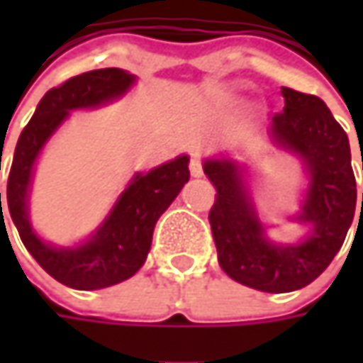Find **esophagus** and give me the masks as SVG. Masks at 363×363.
Returning <instances> with one entry per match:
<instances>
[{
	"label": "esophagus",
	"instance_id": "1",
	"mask_svg": "<svg viewBox=\"0 0 363 363\" xmlns=\"http://www.w3.org/2000/svg\"><path fill=\"white\" fill-rule=\"evenodd\" d=\"M189 174L194 175V177H202L203 175L202 161H200L198 155H191V160H189Z\"/></svg>",
	"mask_w": 363,
	"mask_h": 363
}]
</instances>
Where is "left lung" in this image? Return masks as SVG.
<instances>
[{
  "label": "left lung",
  "mask_w": 363,
  "mask_h": 363,
  "mask_svg": "<svg viewBox=\"0 0 363 363\" xmlns=\"http://www.w3.org/2000/svg\"><path fill=\"white\" fill-rule=\"evenodd\" d=\"M281 92L285 108L272 117V139L303 157L311 175L299 214L301 222L311 224L305 242H269L248 203L238 167L226 160L203 163V174L216 189L208 220L218 262L230 279L264 293H289L315 281L342 248L356 214V177L342 125L319 96L286 86Z\"/></svg>",
  "instance_id": "obj_1"
}]
</instances>
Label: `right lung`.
<instances>
[{
	"instance_id": "obj_1",
	"label": "right lung",
	"mask_w": 363,
	"mask_h": 363,
	"mask_svg": "<svg viewBox=\"0 0 363 363\" xmlns=\"http://www.w3.org/2000/svg\"><path fill=\"white\" fill-rule=\"evenodd\" d=\"M133 80L135 77L121 68H101L68 78L62 84L50 89L40 101L34 117L23 127L9 167L7 208L20 232L21 242L50 277L72 289L92 291L117 285L139 271L151 248L155 222L189 179V160L186 155L149 174H137L105 224L89 242L78 248H52L32 232L26 200L40 149L68 117V111L103 105L123 94Z\"/></svg>"
}]
</instances>
